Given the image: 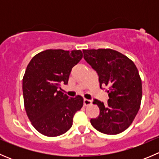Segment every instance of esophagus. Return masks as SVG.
<instances>
[{
	"label": "esophagus",
	"instance_id": "34e87169",
	"mask_svg": "<svg viewBox=\"0 0 159 159\" xmlns=\"http://www.w3.org/2000/svg\"><path fill=\"white\" fill-rule=\"evenodd\" d=\"M83 105H84V106H88V105H91V101L89 100V99H84Z\"/></svg>",
	"mask_w": 159,
	"mask_h": 159
}]
</instances>
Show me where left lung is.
I'll list each match as a JSON object with an SVG mask.
<instances>
[{"label":"left lung","instance_id":"8db88e82","mask_svg":"<svg viewBox=\"0 0 159 159\" xmlns=\"http://www.w3.org/2000/svg\"><path fill=\"white\" fill-rule=\"evenodd\" d=\"M84 58L98 75L100 88L107 87L108 105L94 99L100 114L91 118L96 130L117 134L129 127L135 118L142 96V80L132 61L111 49L83 50Z\"/></svg>","mask_w":159,"mask_h":159}]
</instances>
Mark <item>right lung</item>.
Wrapping results in <instances>:
<instances>
[{"label":"right lung","instance_id":"1","mask_svg":"<svg viewBox=\"0 0 159 159\" xmlns=\"http://www.w3.org/2000/svg\"><path fill=\"white\" fill-rule=\"evenodd\" d=\"M82 56L80 50L50 49L38 53L28 64L22 84L25 108L41 134L55 137L67 132L75 114L82 108V97L69 98L60 91Z\"/></svg>","mask_w":159,"mask_h":159}]
</instances>
